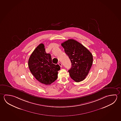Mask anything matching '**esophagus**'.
<instances>
[{
	"instance_id": "esophagus-1",
	"label": "esophagus",
	"mask_w": 121,
	"mask_h": 121,
	"mask_svg": "<svg viewBox=\"0 0 121 121\" xmlns=\"http://www.w3.org/2000/svg\"><path fill=\"white\" fill-rule=\"evenodd\" d=\"M58 65L60 66V67H62V64L61 63H60V62H59V63H58Z\"/></svg>"
}]
</instances>
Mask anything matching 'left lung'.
<instances>
[{"label":"left lung","mask_w":121,"mask_h":121,"mask_svg":"<svg viewBox=\"0 0 121 121\" xmlns=\"http://www.w3.org/2000/svg\"><path fill=\"white\" fill-rule=\"evenodd\" d=\"M66 54L72 63L68 72L72 79L76 82L86 78L92 66V55L85 46L73 39H69L61 43Z\"/></svg>","instance_id":"left-lung-1"}]
</instances>
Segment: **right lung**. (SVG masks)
Here are the masks:
<instances>
[{
	"instance_id": "right-lung-1",
	"label": "right lung",
	"mask_w": 121,
	"mask_h": 121,
	"mask_svg": "<svg viewBox=\"0 0 121 121\" xmlns=\"http://www.w3.org/2000/svg\"><path fill=\"white\" fill-rule=\"evenodd\" d=\"M29 69L38 81L49 85L57 78L60 66L52 63L50 54L46 53L44 44H39L31 54L28 61Z\"/></svg>"
}]
</instances>
